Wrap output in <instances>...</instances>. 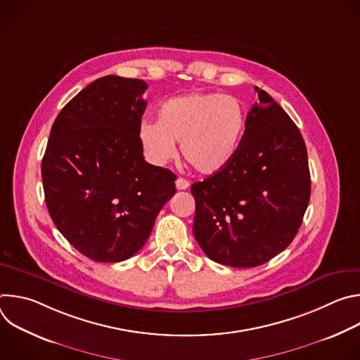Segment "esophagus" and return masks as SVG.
<instances>
[{
    "label": "esophagus",
    "instance_id": "1",
    "mask_svg": "<svg viewBox=\"0 0 360 360\" xmlns=\"http://www.w3.org/2000/svg\"><path fill=\"white\" fill-rule=\"evenodd\" d=\"M175 185H176V189H178V191H184V189H186V188L189 186V182H188L186 179H184V178H178L176 182H175Z\"/></svg>",
    "mask_w": 360,
    "mask_h": 360
}]
</instances>
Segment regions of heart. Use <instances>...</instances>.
<instances>
[{
    "instance_id": "obj_1",
    "label": "heart",
    "mask_w": 360,
    "mask_h": 360,
    "mask_svg": "<svg viewBox=\"0 0 360 360\" xmlns=\"http://www.w3.org/2000/svg\"><path fill=\"white\" fill-rule=\"evenodd\" d=\"M158 121L142 122L139 141L150 162L164 165L181 142L185 161L202 175L226 168L239 149L246 115L240 102L218 92H189L167 99Z\"/></svg>"
}]
</instances>
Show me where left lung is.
<instances>
[{
    "instance_id": "left-lung-1",
    "label": "left lung",
    "mask_w": 360,
    "mask_h": 360,
    "mask_svg": "<svg viewBox=\"0 0 360 360\" xmlns=\"http://www.w3.org/2000/svg\"><path fill=\"white\" fill-rule=\"evenodd\" d=\"M255 91L259 101L231 164L191 186L196 242L210 259L232 268L264 265L286 249L311 198L297 127L268 92Z\"/></svg>"
}]
</instances>
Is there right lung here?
I'll use <instances>...</instances> for the list:
<instances>
[{
  "label": "right lung",
  "instance_id": "add662e5",
  "mask_svg": "<svg viewBox=\"0 0 360 360\" xmlns=\"http://www.w3.org/2000/svg\"><path fill=\"white\" fill-rule=\"evenodd\" d=\"M146 82L107 75L77 94L51 128L41 174L64 238L95 262H121L146 242L175 193V174L143 160Z\"/></svg>",
  "mask_w": 360,
  "mask_h": 360
}]
</instances>
